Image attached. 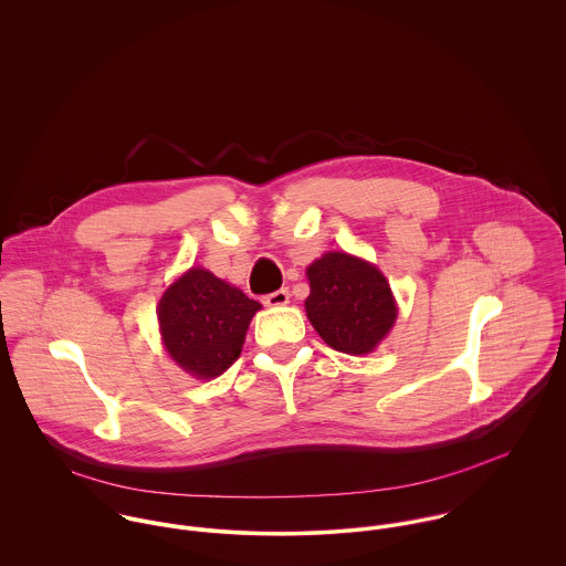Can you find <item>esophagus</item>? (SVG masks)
I'll return each instance as SVG.
<instances>
[{
	"instance_id": "esophagus-1",
	"label": "esophagus",
	"mask_w": 566,
	"mask_h": 566,
	"mask_svg": "<svg viewBox=\"0 0 566 566\" xmlns=\"http://www.w3.org/2000/svg\"><path fill=\"white\" fill-rule=\"evenodd\" d=\"M290 303V292L287 290H276L268 296H263V305L265 307H283Z\"/></svg>"
}]
</instances>
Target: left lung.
I'll list each match as a JSON object with an SVG mask.
<instances>
[{"label": "left lung", "mask_w": 566, "mask_h": 566, "mask_svg": "<svg viewBox=\"0 0 566 566\" xmlns=\"http://www.w3.org/2000/svg\"><path fill=\"white\" fill-rule=\"evenodd\" d=\"M307 318L324 342L350 355L370 353L397 321V305L384 274L350 254L326 252L307 268Z\"/></svg>", "instance_id": "left-lung-1"}]
</instances>
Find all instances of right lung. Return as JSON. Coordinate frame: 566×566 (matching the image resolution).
Segmentation results:
<instances>
[{
  "label": "right lung",
  "instance_id": "add662e5",
  "mask_svg": "<svg viewBox=\"0 0 566 566\" xmlns=\"http://www.w3.org/2000/svg\"><path fill=\"white\" fill-rule=\"evenodd\" d=\"M261 305L202 268H191L159 305L163 342L178 366L198 379L222 375L242 353Z\"/></svg>",
  "mask_w": 566,
  "mask_h": 566
}]
</instances>
